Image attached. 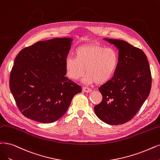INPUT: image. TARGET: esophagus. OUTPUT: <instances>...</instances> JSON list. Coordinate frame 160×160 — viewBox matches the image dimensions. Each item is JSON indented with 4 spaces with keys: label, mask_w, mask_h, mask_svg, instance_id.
<instances>
[{
    "label": "esophagus",
    "mask_w": 160,
    "mask_h": 160,
    "mask_svg": "<svg viewBox=\"0 0 160 160\" xmlns=\"http://www.w3.org/2000/svg\"><path fill=\"white\" fill-rule=\"evenodd\" d=\"M82 90H83V92H87V93H89V92H92L91 88H89L88 87H83V88H82Z\"/></svg>",
    "instance_id": "34e87169"
}]
</instances>
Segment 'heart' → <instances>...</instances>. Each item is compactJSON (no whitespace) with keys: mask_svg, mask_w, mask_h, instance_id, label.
Returning <instances> with one entry per match:
<instances>
[{"mask_svg":"<svg viewBox=\"0 0 160 160\" xmlns=\"http://www.w3.org/2000/svg\"><path fill=\"white\" fill-rule=\"evenodd\" d=\"M119 55L113 48H105L98 43H88L80 46L74 52V57L65 60V72L68 78L77 80L86 74L83 82L92 84L96 82L102 84L109 81L119 64Z\"/></svg>","mask_w":160,"mask_h":160,"instance_id":"obj_1","label":"heart"}]
</instances>
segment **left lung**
<instances>
[{
  "label": "left lung",
  "mask_w": 160,
  "mask_h": 160,
  "mask_svg": "<svg viewBox=\"0 0 160 160\" xmlns=\"http://www.w3.org/2000/svg\"><path fill=\"white\" fill-rule=\"evenodd\" d=\"M119 49V64L111 80L98 89L103 99L94 107L100 120L109 125H122L129 121L148 97L152 75L145 53L123 40L106 39Z\"/></svg>",
  "instance_id": "left-lung-1"
}]
</instances>
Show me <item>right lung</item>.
Returning a JSON list of instances; mask_svg holds the SVG:
<instances>
[{
  "mask_svg": "<svg viewBox=\"0 0 160 160\" xmlns=\"http://www.w3.org/2000/svg\"><path fill=\"white\" fill-rule=\"evenodd\" d=\"M71 38L41 41L26 47L16 56L9 85L20 112L26 117L51 123L66 113L80 86L65 75L64 64Z\"/></svg>",
  "mask_w": 160,
  "mask_h": 160,
  "instance_id": "obj_1",
  "label": "right lung"
}]
</instances>
